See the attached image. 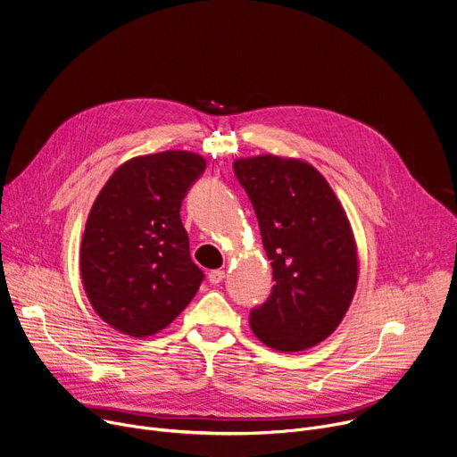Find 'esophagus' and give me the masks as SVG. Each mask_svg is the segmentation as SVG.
I'll list each match as a JSON object with an SVG mask.
<instances>
[{"instance_id": "1", "label": "esophagus", "mask_w": 457, "mask_h": 457, "mask_svg": "<svg viewBox=\"0 0 457 457\" xmlns=\"http://www.w3.org/2000/svg\"><path fill=\"white\" fill-rule=\"evenodd\" d=\"M224 278H226V273H224L222 270H215V271H210V273H208V280H210L212 284H215V286L220 284Z\"/></svg>"}]
</instances>
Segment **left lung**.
Masks as SVG:
<instances>
[{
  "label": "left lung",
  "instance_id": "left-lung-1",
  "mask_svg": "<svg viewBox=\"0 0 457 457\" xmlns=\"http://www.w3.org/2000/svg\"><path fill=\"white\" fill-rule=\"evenodd\" d=\"M235 175L258 219L273 291L249 312L251 331L280 353L318 345L344 320L358 284V247L329 182L302 159H237Z\"/></svg>",
  "mask_w": 457,
  "mask_h": 457
}]
</instances>
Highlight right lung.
Here are the masks:
<instances>
[{
	"label": "right lung",
	"instance_id": "add662e5",
	"mask_svg": "<svg viewBox=\"0 0 457 457\" xmlns=\"http://www.w3.org/2000/svg\"><path fill=\"white\" fill-rule=\"evenodd\" d=\"M204 170L206 159L193 152L139 155L99 191L81 240V278L115 331L152 337L197 295L204 273L189 256L180 204Z\"/></svg>",
	"mask_w": 457,
	"mask_h": 457
}]
</instances>
